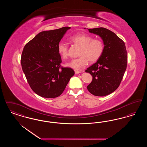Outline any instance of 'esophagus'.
<instances>
[{
    "label": "esophagus",
    "instance_id": "obj_1",
    "mask_svg": "<svg viewBox=\"0 0 147 147\" xmlns=\"http://www.w3.org/2000/svg\"><path fill=\"white\" fill-rule=\"evenodd\" d=\"M84 71V70H82V71H79V70H75V74H79V73H82V72H83Z\"/></svg>",
    "mask_w": 147,
    "mask_h": 147
}]
</instances>
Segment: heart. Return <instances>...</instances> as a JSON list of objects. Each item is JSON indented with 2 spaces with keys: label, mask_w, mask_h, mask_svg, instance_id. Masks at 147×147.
Here are the masks:
<instances>
[{
  "label": "heart",
  "mask_w": 147,
  "mask_h": 147,
  "mask_svg": "<svg viewBox=\"0 0 147 147\" xmlns=\"http://www.w3.org/2000/svg\"><path fill=\"white\" fill-rule=\"evenodd\" d=\"M91 35L79 34L71 36L69 42L73 45L80 46L79 56L80 57L72 59L67 65L76 70H81L89 62H95L101 57L104 51V43L100 38H93ZM59 55L63 59L69 57L68 47L63 42H59L57 46Z\"/></svg>",
  "instance_id": "1"
}]
</instances>
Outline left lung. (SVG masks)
Masks as SVG:
<instances>
[{
	"label": "left lung",
	"mask_w": 147,
	"mask_h": 147,
	"mask_svg": "<svg viewBox=\"0 0 147 147\" xmlns=\"http://www.w3.org/2000/svg\"><path fill=\"white\" fill-rule=\"evenodd\" d=\"M88 30L101 37L105 47L98 61L85 70L92 77L87 89L95 96H104L115 91L123 79L127 64L126 46L122 40L107 28H98Z\"/></svg>",
	"instance_id": "obj_1"
}]
</instances>
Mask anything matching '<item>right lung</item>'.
Segmentation results:
<instances>
[{
	"mask_svg": "<svg viewBox=\"0 0 147 147\" xmlns=\"http://www.w3.org/2000/svg\"><path fill=\"white\" fill-rule=\"evenodd\" d=\"M70 27L40 32L28 42L22 52L21 67L31 89L46 98L61 95L74 71L61 66L57 46Z\"/></svg>",
	"mask_w": 147,
	"mask_h": 147,
	"instance_id": "obj_1",
	"label": "right lung"
}]
</instances>
